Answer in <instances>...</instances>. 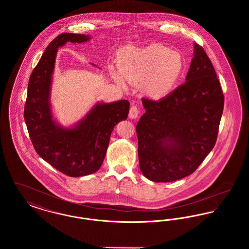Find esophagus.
Here are the masks:
<instances>
[{"label":"esophagus","mask_w":249,"mask_h":249,"mask_svg":"<svg viewBox=\"0 0 249 249\" xmlns=\"http://www.w3.org/2000/svg\"><path fill=\"white\" fill-rule=\"evenodd\" d=\"M138 114H139V110L137 109V107H130V112H129V117H130V119H136V118L138 117Z\"/></svg>","instance_id":"esophagus-1"}]
</instances>
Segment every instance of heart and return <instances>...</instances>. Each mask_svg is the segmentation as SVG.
Masks as SVG:
<instances>
[{
	"mask_svg": "<svg viewBox=\"0 0 249 249\" xmlns=\"http://www.w3.org/2000/svg\"><path fill=\"white\" fill-rule=\"evenodd\" d=\"M184 63L181 55L162 45L152 44L142 48H131L119 63L115 79L121 86L125 80L142 84V91L155 100L165 98L178 82Z\"/></svg>",
	"mask_w": 249,
	"mask_h": 249,
	"instance_id": "b5f03b06",
	"label": "heart"
}]
</instances>
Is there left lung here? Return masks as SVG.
Instances as JSON below:
<instances>
[{
	"instance_id": "left-lung-1",
	"label": "left lung",
	"mask_w": 249,
	"mask_h": 249,
	"mask_svg": "<svg viewBox=\"0 0 249 249\" xmlns=\"http://www.w3.org/2000/svg\"><path fill=\"white\" fill-rule=\"evenodd\" d=\"M145 113L136 125L139 165L153 182L191 175L213 149L224 96L211 60L194 43L186 82L156 102L142 99Z\"/></svg>"
}]
</instances>
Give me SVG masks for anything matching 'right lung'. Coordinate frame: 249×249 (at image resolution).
Returning <instances> with one entry per match:
<instances>
[{"label":"right lung","instance_id":"1","mask_svg":"<svg viewBox=\"0 0 249 249\" xmlns=\"http://www.w3.org/2000/svg\"><path fill=\"white\" fill-rule=\"evenodd\" d=\"M91 38L64 33L48 45L30 76L24 109V119L36 152L71 178L89 176L100 169L112 131L119 122L127 119L130 110L127 100L96 102L82 119L68 127L54 117L51 90L58 49L68 42L81 44Z\"/></svg>","mask_w":249,"mask_h":249}]
</instances>
